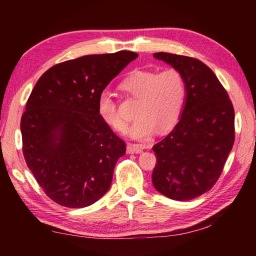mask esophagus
Listing matches in <instances>:
<instances>
[{
	"label": "esophagus",
	"mask_w": 256,
	"mask_h": 256,
	"mask_svg": "<svg viewBox=\"0 0 256 256\" xmlns=\"http://www.w3.org/2000/svg\"><path fill=\"white\" fill-rule=\"evenodd\" d=\"M142 146L138 144H128L126 151L128 154H141L142 152Z\"/></svg>",
	"instance_id": "34e87169"
}]
</instances>
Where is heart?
Segmentation results:
<instances>
[{"label": "heart", "instance_id": "1", "mask_svg": "<svg viewBox=\"0 0 256 256\" xmlns=\"http://www.w3.org/2000/svg\"><path fill=\"white\" fill-rule=\"evenodd\" d=\"M120 89L130 96L140 99L136 120L128 130L134 140H148L157 132L166 133L175 126L185 102V82L174 68L162 72L136 70L125 78ZM97 110L102 120L116 131L125 132L128 122L118 110L112 94L102 92L98 97Z\"/></svg>", "mask_w": 256, "mask_h": 256}]
</instances>
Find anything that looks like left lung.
I'll use <instances>...</instances> for the list:
<instances>
[{"label":"left lung","instance_id":"left-lung-1","mask_svg":"<svg viewBox=\"0 0 256 256\" xmlns=\"http://www.w3.org/2000/svg\"><path fill=\"white\" fill-rule=\"evenodd\" d=\"M154 58L180 73L186 94L178 122L152 148V184L172 200L188 201L210 190L222 174L235 141V112L218 78L201 60L164 52Z\"/></svg>","mask_w":256,"mask_h":256}]
</instances>
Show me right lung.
I'll return each instance as SVG.
<instances>
[{
    "label": "right lung",
    "instance_id": "1",
    "mask_svg": "<svg viewBox=\"0 0 256 256\" xmlns=\"http://www.w3.org/2000/svg\"><path fill=\"white\" fill-rule=\"evenodd\" d=\"M136 58L120 50L56 64L30 94L20 126L24 160L46 196L58 204L89 206L110 190L126 146L99 116L97 102Z\"/></svg>",
    "mask_w": 256,
    "mask_h": 256
}]
</instances>
